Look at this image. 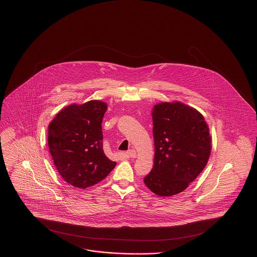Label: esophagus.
I'll return each mask as SVG.
<instances>
[{"label": "esophagus", "instance_id": "esophagus-1", "mask_svg": "<svg viewBox=\"0 0 257 257\" xmlns=\"http://www.w3.org/2000/svg\"><path fill=\"white\" fill-rule=\"evenodd\" d=\"M126 155L129 157V158H136L137 157V151L135 149H130L129 151L126 152Z\"/></svg>", "mask_w": 257, "mask_h": 257}]
</instances>
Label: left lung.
Listing matches in <instances>:
<instances>
[{
	"label": "left lung",
	"mask_w": 257,
	"mask_h": 257,
	"mask_svg": "<svg viewBox=\"0 0 257 257\" xmlns=\"http://www.w3.org/2000/svg\"><path fill=\"white\" fill-rule=\"evenodd\" d=\"M153 169L145 177L155 195L183 192L207 165L212 138L203 115L181 102H163L152 110Z\"/></svg>",
	"instance_id": "obj_1"
}]
</instances>
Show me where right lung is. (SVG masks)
Masks as SVG:
<instances>
[{"label": "right lung", "mask_w": 257, "mask_h": 257, "mask_svg": "<svg viewBox=\"0 0 257 257\" xmlns=\"http://www.w3.org/2000/svg\"><path fill=\"white\" fill-rule=\"evenodd\" d=\"M107 104L90 100L72 104L55 116L48 127L51 156L65 182L86 189L102 181L116 165L103 151L102 120Z\"/></svg>", "instance_id": "right-lung-1"}]
</instances>
